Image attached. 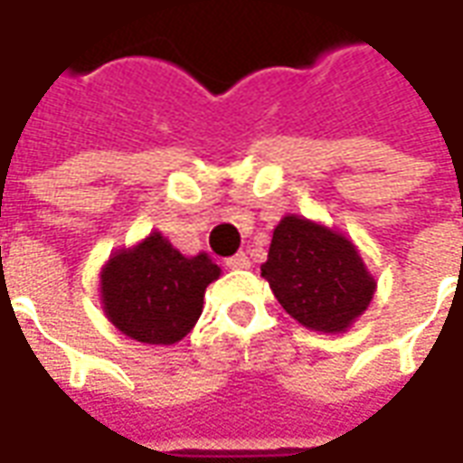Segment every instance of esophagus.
<instances>
[{"label":"esophagus","mask_w":463,"mask_h":463,"mask_svg":"<svg viewBox=\"0 0 463 463\" xmlns=\"http://www.w3.org/2000/svg\"><path fill=\"white\" fill-rule=\"evenodd\" d=\"M225 265H228L231 270H245V268H250V260H248V255H245V252H235L232 258L225 260Z\"/></svg>","instance_id":"obj_1"}]
</instances>
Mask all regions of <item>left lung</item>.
Returning a JSON list of instances; mask_svg holds the SVG:
<instances>
[{
    "mask_svg": "<svg viewBox=\"0 0 463 463\" xmlns=\"http://www.w3.org/2000/svg\"><path fill=\"white\" fill-rule=\"evenodd\" d=\"M260 275L290 317L330 335L349 330L377 290L354 242L302 215L278 222Z\"/></svg>",
    "mask_w": 463,
    "mask_h": 463,
    "instance_id": "1",
    "label": "left lung"
}]
</instances>
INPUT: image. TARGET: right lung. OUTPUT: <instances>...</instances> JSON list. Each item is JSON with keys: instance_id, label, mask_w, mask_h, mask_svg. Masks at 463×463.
<instances>
[{"instance_id": "right-lung-1", "label": "right lung", "mask_w": 463, "mask_h": 463, "mask_svg": "<svg viewBox=\"0 0 463 463\" xmlns=\"http://www.w3.org/2000/svg\"><path fill=\"white\" fill-rule=\"evenodd\" d=\"M221 268L201 252L185 258L161 232L109 258L101 305L116 330L143 345H175L195 327L203 295Z\"/></svg>"}]
</instances>
